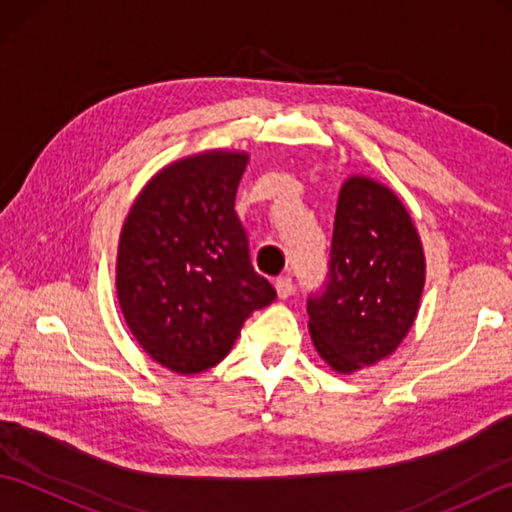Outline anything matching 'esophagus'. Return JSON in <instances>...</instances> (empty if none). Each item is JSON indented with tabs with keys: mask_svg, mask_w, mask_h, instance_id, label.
I'll return each instance as SVG.
<instances>
[{
	"mask_svg": "<svg viewBox=\"0 0 512 512\" xmlns=\"http://www.w3.org/2000/svg\"><path fill=\"white\" fill-rule=\"evenodd\" d=\"M275 290L279 299H288L292 292H295V284H292L290 277H277L275 279Z\"/></svg>",
	"mask_w": 512,
	"mask_h": 512,
	"instance_id": "obj_1",
	"label": "esophagus"
}]
</instances>
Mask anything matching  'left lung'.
<instances>
[{
	"label": "left lung",
	"mask_w": 512,
	"mask_h": 512,
	"mask_svg": "<svg viewBox=\"0 0 512 512\" xmlns=\"http://www.w3.org/2000/svg\"><path fill=\"white\" fill-rule=\"evenodd\" d=\"M424 288V253L398 195L347 178L336 204L328 281L308 297L312 343L334 372L389 356L411 330Z\"/></svg>",
	"instance_id": "obj_1"
}]
</instances>
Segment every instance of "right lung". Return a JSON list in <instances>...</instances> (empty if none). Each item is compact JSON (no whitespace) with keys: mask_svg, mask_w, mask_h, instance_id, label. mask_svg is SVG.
Wrapping results in <instances>:
<instances>
[{"mask_svg":"<svg viewBox=\"0 0 512 512\" xmlns=\"http://www.w3.org/2000/svg\"><path fill=\"white\" fill-rule=\"evenodd\" d=\"M244 151L171 162L140 191L121 231L116 295L138 345L176 374L231 352L244 321L277 297L250 264L235 213Z\"/></svg>","mask_w":512,"mask_h":512,"instance_id":"right-lung-1","label":"right lung"}]
</instances>
